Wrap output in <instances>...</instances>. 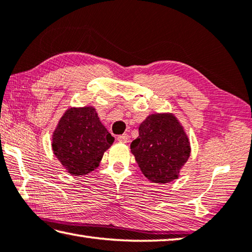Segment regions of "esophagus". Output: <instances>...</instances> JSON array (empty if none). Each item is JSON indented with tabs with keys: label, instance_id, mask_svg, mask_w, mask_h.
<instances>
[{
	"label": "esophagus",
	"instance_id": "esophagus-1",
	"mask_svg": "<svg viewBox=\"0 0 252 252\" xmlns=\"http://www.w3.org/2000/svg\"><path fill=\"white\" fill-rule=\"evenodd\" d=\"M128 138H129V137H128L127 134H123V135L117 137V140L121 141V142H127V141H128Z\"/></svg>",
	"mask_w": 252,
	"mask_h": 252
}]
</instances>
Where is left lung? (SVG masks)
I'll list each match as a JSON object with an SVG mask.
<instances>
[{
  "label": "left lung",
  "mask_w": 252,
  "mask_h": 252,
  "mask_svg": "<svg viewBox=\"0 0 252 252\" xmlns=\"http://www.w3.org/2000/svg\"><path fill=\"white\" fill-rule=\"evenodd\" d=\"M130 150L145 177L160 184L178 179L191 153L188 136L172 114L147 117Z\"/></svg>",
  "instance_id": "8db88e82"
}]
</instances>
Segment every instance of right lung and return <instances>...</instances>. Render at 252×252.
Instances as JSON below:
<instances>
[{
	"label": "right lung",
	"instance_id": "add662e5",
	"mask_svg": "<svg viewBox=\"0 0 252 252\" xmlns=\"http://www.w3.org/2000/svg\"><path fill=\"white\" fill-rule=\"evenodd\" d=\"M113 141L95 108H69L52 135V150L68 172L79 177L98 167Z\"/></svg>",
	"mask_w": 252,
	"mask_h": 252
}]
</instances>
